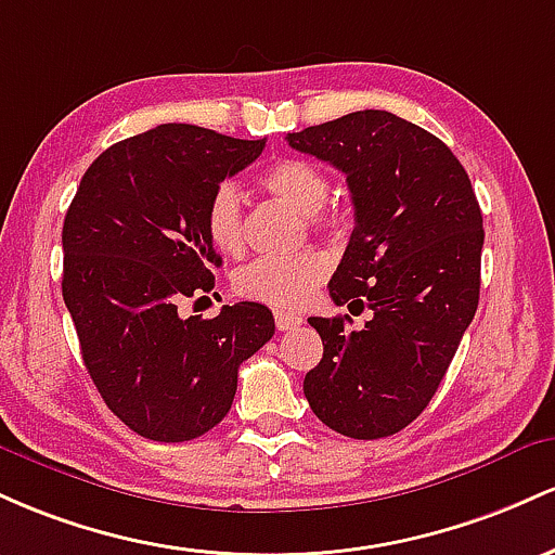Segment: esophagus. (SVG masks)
<instances>
[{"mask_svg":"<svg viewBox=\"0 0 555 555\" xmlns=\"http://www.w3.org/2000/svg\"><path fill=\"white\" fill-rule=\"evenodd\" d=\"M301 322H304L301 317L294 314V311H283V309L275 311V325H278L280 333H288V330H296L298 325H301Z\"/></svg>","mask_w":555,"mask_h":555,"instance_id":"1","label":"esophagus"}]
</instances>
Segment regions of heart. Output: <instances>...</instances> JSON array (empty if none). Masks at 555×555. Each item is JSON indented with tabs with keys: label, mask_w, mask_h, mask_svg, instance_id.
Segmentation results:
<instances>
[{
	"label": "heart",
	"mask_w": 555,
	"mask_h": 555,
	"mask_svg": "<svg viewBox=\"0 0 555 555\" xmlns=\"http://www.w3.org/2000/svg\"><path fill=\"white\" fill-rule=\"evenodd\" d=\"M259 185L267 194L278 196L288 207L307 215L314 228H333L338 211L325 209L330 180L322 167L309 159H278L261 172ZM204 233L220 254H238L244 246V207L238 191L230 183L211 191L204 209ZM330 259L317 248L291 254V257H259L241 267L233 278V288L251 301L270 307H304L314 291L325 283Z\"/></svg>",
	"instance_id": "obj_1"
}]
</instances>
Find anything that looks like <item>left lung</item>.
Instances as JSON below:
<instances>
[{"instance_id": "1", "label": "left lung", "mask_w": 555, "mask_h": 555, "mask_svg": "<svg viewBox=\"0 0 555 555\" xmlns=\"http://www.w3.org/2000/svg\"><path fill=\"white\" fill-rule=\"evenodd\" d=\"M285 139L346 176L357 225L330 296L372 311L361 327L311 317L325 353L304 396L335 433L388 438L425 412L475 320L482 211L451 149L393 112H351Z\"/></svg>"}]
</instances>
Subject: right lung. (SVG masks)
<instances>
[{
    "label": "right lung",
    "mask_w": 555,
    "mask_h": 555,
    "mask_svg": "<svg viewBox=\"0 0 555 555\" xmlns=\"http://www.w3.org/2000/svg\"><path fill=\"white\" fill-rule=\"evenodd\" d=\"M264 139L167 122L117 141L80 180L62 225V298L104 403L141 438L183 443L220 425L238 366L275 333L272 311L241 301L215 320L178 314L215 288L220 267L204 209Z\"/></svg>",
    "instance_id": "1"
}]
</instances>
